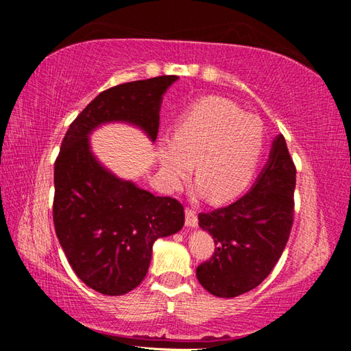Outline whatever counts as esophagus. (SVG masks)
Returning a JSON list of instances; mask_svg holds the SVG:
<instances>
[{
  "label": "esophagus",
  "mask_w": 351,
  "mask_h": 351,
  "mask_svg": "<svg viewBox=\"0 0 351 351\" xmlns=\"http://www.w3.org/2000/svg\"><path fill=\"white\" fill-rule=\"evenodd\" d=\"M186 226L187 228H197L198 226V217H197V212L192 210V209H186Z\"/></svg>",
  "instance_id": "1"
}]
</instances>
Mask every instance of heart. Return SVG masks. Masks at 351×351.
<instances>
[{
	"mask_svg": "<svg viewBox=\"0 0 351 351\" xmlns=\"http://www.w3.org/2000/svg\"><path fill=\"white\" fill-rule=\"evenodd\" d=\"M263 150V122L228 99L209 96L181 112L175 136L159 139L158 161L165 182L176 189L197 158L195 192L223 203L247 189Z\"/></svg>",
	"mask_w": 351,
	"mask_h": 351,
	"instance_id": "heart-1",
	"label": "heart"
}]
</instances>
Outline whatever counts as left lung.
<instances>
[{"instance_id": "left-lung-1", "label": "left lung", "mask_w": 351, "mask_h": 351, "mask_svg": "<svg viewBox=\"0 0 351 351\" xmlns=\"http://www.w3.org/2000/svg\"><path fill=\"white\" fill-rule=\"evenodd\" d=\"M295 167L278 134L269 161L251 190L228 207L199 213V228L215 241L209 261L197 268L203 288L217 297H237L269 276L287 246L294 217Z\"/></svg>"}]
</instances>
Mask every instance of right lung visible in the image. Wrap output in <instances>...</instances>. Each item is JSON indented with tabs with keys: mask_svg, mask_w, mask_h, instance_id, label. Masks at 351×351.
Instances as JSON below:
<instances>
[{
	"mask_svg": "<svg viewBox=\"0 0 351 351\" xmlns=\"http://www.w3.org/2000/svg\"><path fill=\"white\" fill-rule=\"evenodd\" d=\"M176 80L161 75L100 93L63 138L54 165L56 234L77 277L100 294L122 295L141 285L153 243L182 229L184 207L104 167L90 134L104 123L123 122L154 142L162 96Z\"/></svg>",
	"mask_w": 351,
	"mask_h": 351,
	"instance_id": "add662e5",
	"label": "right lung"
}]
</instances>
